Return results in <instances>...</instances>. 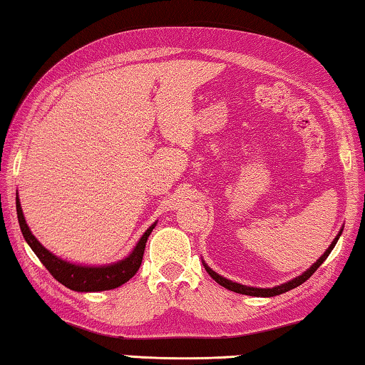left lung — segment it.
<instances>
[{
	"label": "left lung",
	"instance_id": "1",
	"mask_svg": "<svg viewBox=\"0 0 365 365\" xmlns=\"http://www.w3.org/2000/svg\"><path fill=\"white\" fill-rule=\"evenodd\" d=\"M341 232H343V227L339 229L338 235L334 237L331 244H329V247L327 248V252L323 253V255H322L320 258H318L317 262H315L314 264H312L307 271H304V273L300 274V276L294 277V279L284 282V284H279V286H274V287H252V286L239 284V282L230 281V279H227V277H224V276H221V274H217L216 271H212V269L210 268V266H207V264L205 263V259H203V266H205V269L207 271V274H210V276L212 277V279L217 282V284H221L222 287L229 289V291L237 292V294H244V296H253V297H274V296H279V294H284V292H287V291H291V289L297 287V286L302 284V282L307 281L309 277H310L312 274H314L315 271L318 269V266H320L323 262H325V259L328 258L329 253H331V250L334 248V245H336V242H338V239H339Z\"/></svg>",
	"mask_w": 365,
	"mask_h": 365
}]
</instances>
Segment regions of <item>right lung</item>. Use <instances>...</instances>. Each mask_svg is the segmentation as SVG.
<instances>
[{
  "label": "right lung",
  "instance_id": "right-lung-1",
  "mask_svg": "<svg viewBox=\"0 0 365 365\" xmlns=\"http://www.w3.org/2000/svg\"><path fill=\"white\" fill-rule=\"evenodd\" d=\"M16 211H17V219H19L21 232L24 235L29 247L32 248V252L36 253L37 258L43 263L45 268L50 271V274L53 276L58 282H61L63 286H66L68 289H71V291H76V292L110 291V289H115L121 284H125L126 281H130L131 277L136 274V271L140 269L148 237L151 235L153 229L155 227V224H158L154 222L151 227L143 234L141 239L138 240L136 247L133 248V252L126 258L110 264L84 266V264L69 263L66 259L58 258L40 244V242L36 239V235H34L31 232V229H29L17 193H16Z\"/></svg>",
  "mask_w": 365,
  "mask_h": 365
}]
</instances>
